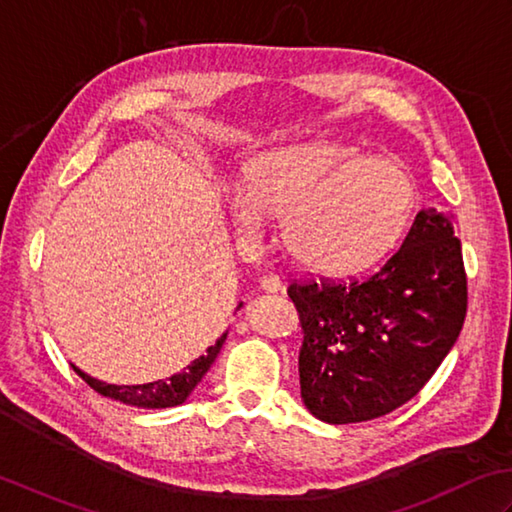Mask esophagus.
<instances>
[{"instance_id":"34e87169","label":"esophagus","mask_w":512,"mask_h":512,"mask_svg":"<svg viewBox=\"0 0 512 512\" xmlns=\"http://www.w3.org/2000/svg\"><path fill=\"white\" fill-rule=\"evenodd\" d=\"M258 285H260V289L267 291V294H274V291L283 289V280H280V276H276V274H263L258 278Z\"/></svg>"}]
</instances>
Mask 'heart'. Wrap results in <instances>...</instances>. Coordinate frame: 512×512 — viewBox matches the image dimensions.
<instances>
[{
  "instance_id": "b5f03b06",
  "label": "heart",
  "mask_w": 512,
  "mask_h": 512,
  "mask_svg": "<svg viewBox=\"0 0 512 512\" xmlns=\"http://www.w3.org/2000/svg\"><path fill=\"white\" fill-rule=\"evenodd\" d=\"M223 201L241 241H258L278 216L298 263L349 274L398 245L415 214L417 187L411 172L387 156H360L344 143H307L260 154L247 183L225 185Z\"/></svg>"
}]
</instances>
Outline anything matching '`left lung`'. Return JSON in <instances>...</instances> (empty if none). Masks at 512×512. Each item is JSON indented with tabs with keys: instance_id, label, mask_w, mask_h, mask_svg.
Masks as SVG:
<instances>
[{
	"instance_id": "8db88e82",
	"label": "left lung",
	"mask_w": 512,
	"mask_h": 512,
	"mask_svg": "<svg viewBox=\"0 0 512 512\" xmlns=\"http://www.w3.org/2000/svg\"><path fill=\"white\" fill-rule=\"evenodd\" d=\"M287 294L305 331L298 371L311 415L329 424L387 415L420 393L462 331L468 285L453 218L420 210L375 274L302 278Z\"/></svg>"
}]
</instances>
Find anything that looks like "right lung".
<instances>
[{"label":"right lung","mask_w":512,"mask_h":512,"mask_svg":"<svg viewBox=\"0 0 512 512\" xmlns=\"http://www.w3.org/2000/svg\"><path fill=\"white\" fill-rule=\"evenodd\" d=\"M241 307H243V302L238 305V309ZM225 338H227V331L216 340L214 347L207 349L203 356L196 358L192 364H187L183 371L174 373L168 380H156L150 384L119 387V384H106L101 380L90 378V375L79 371L77 367H72V369H75V373L88 384L90 389H95L97 393L106 395V398L119 400V402L130 404V406H141V409H165V406H176V404H183L187 400V395L196 389V384L201 382L207 369L212 367V362L216 360L218 351H221Z\"/></svg>","instance_id":"add662e5"}]
</instances>
